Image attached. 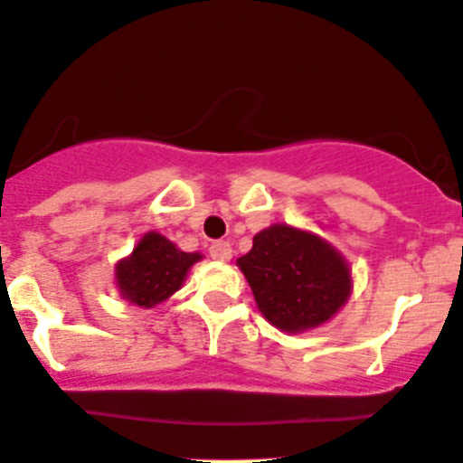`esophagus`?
Returning a JSON list of instances; mask_svg holds the SVG:
<instances>
[{"instance_id": "obj_1", "label": "esophagus", "mask_w": 463, "mask_h": 463, "mask_svg": "<svg viewBox=\"0 0 463 463\" xmlns=\"http://www.w3.org/2000/svg\"><path fill=\"white\" fill-rule=\"evenodd\" d=\"M209 254L216 260H230L232 259V245L227 241H216L209 247Z\"/></svg>"}]
</instances>
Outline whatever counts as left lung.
I'll list each match as a JSON object with an SVG mask.
<instances>
[{
  "instance_id": "8db88e82",
  "label": "left lung",
  "mask_w": 463,
  "mask_h": 463,
  "mask_svg": "<svg viewBox=\"0 0 463 463\" xmlns=\"http://www.w3.org/2000/svg\"><path fill=\"white\" fill-rule=\"evenodd\" d=\"M260 315L283 333H306L340 313L354 290L345 256L313 232L277 222L236 260Z\"/></svg>"
}]
</instances>
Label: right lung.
Wrapping results in <instances>:
<instances>
[{
	"mask_svg": "<svg viewBox=\"0 0 463 463\" xmlns=\"http://www.w3.org/2000/svg\"><path fill=\"white\" fill-rule=\"evenodd\" d=\"M198 260H203L200 251H182L159 232H146L135 250L117 260L114 281L128 304L155 308L180 290Z\"/></svg>",
	"mask_w": 463,
	"mask_h": 463,
	"instance_id": "1",
	"label": "right lung"
}]
</instances>
